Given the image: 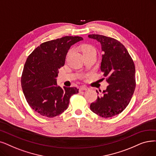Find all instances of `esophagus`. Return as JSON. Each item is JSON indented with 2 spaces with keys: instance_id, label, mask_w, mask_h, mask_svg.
<instances>
[{
  "instance_id": "esophagus-1",
  "label": "esophagus",
  "mask_w": 156,
  "mask_h": 156,
  "mask_svg": "<svg viewBox=\"0 0 156 156\" xmlns=\"http://www.w3.org/2000/svg\"><path fill=\"white\" fill-rule=\"evenodd\" d=\"M89 88L85 87V86H82V87H80V91H82V90H89Z\"/></svg>"
}]
</instances>
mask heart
Here are the masks:
<instances>
[{
  "label": "heart",
  "instance_id": "obj_1",
  "mask_svg": "<svg viewBox=\"0 0 156 156\" xmlns=\"http://www.w3.org/2000/svg\"><path fill=\"white\" fill-rule=\"evenodd\" d=\"M80 50L82 51L83 55H86L90 53H96V49L94 47L90 44H85L80 46Z\"/></svg>",
  "mask_w": 156,
  "mask_h": 156
}]
</instances>
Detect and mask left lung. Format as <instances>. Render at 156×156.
I'll use <instances>...</instances> for the list:
<instances>
[{
    "instance_id": "obj_1",
    "label": "left lung",
    "mask_w": 156,
    "mask_h": 156,
    "mask_svg": "<svg viewBox=\"0 0 156 156\" xmlns=\"http://www.w3.org/2000/svg\"><path fill=\"white\" fill-rule=\"evenodd\" d=\"M88 37L101 44L103 55L101 71L109 83L96 102L90 104V108L100 117H112L122 112L132 98L136 87L134 64L125 46L119 41L99 34Z\"/></svg>"
}]
</instances>
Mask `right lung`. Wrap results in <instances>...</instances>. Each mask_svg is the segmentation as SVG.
<instances>
[{
    "instance_id": "1",
    "label": "right lung",
    "mask_w": 156,
    "mask_h": 156,
    "mask_svg": "<svg viewBox=\"0 0 156 156\" xmlns=\"http://www.w3.org/2000/svg\"><path fill=\"white\" fill-rule=\"evenodd\" d=\"M83 38L65 36L41 44L27 58L21 78L25 99L42 116L52 118L63 113L76 87L61 88L57 84L58 69L65 64L70 47Z\"/></svg>"
}]
</instances>
